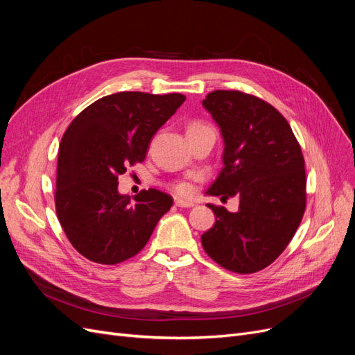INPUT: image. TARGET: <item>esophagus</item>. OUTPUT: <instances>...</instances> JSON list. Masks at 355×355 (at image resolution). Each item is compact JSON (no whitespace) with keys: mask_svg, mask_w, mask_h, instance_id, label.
Masks as SVG:
<instances>
[{"mask_svg":"<svg viewBox=\"0 0 355 355\" xmlns=\"http://www.w3.org/2000/svg\"><path fill=\"white\" fill-rule=\"evenodd\" d=\"M175 204H176L178 207H194V202L187 201V200H182V198H176Z\"/></svg>","mask_w":355,"mask_h":355,"instance_id":"obj_1","label":"esophagus"}]
</instances>
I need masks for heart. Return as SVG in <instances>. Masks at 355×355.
I'll use <instances>...</instances> for the list:
<instances>
[{
    "label": "heart",
    "mask_w": 355,
    "mask_h": 355,
    "mask_svg": "<svg viewBox=\"0 0 355 355\" xmlns=\"http://www.w3.org/2000/svg\"><path fill=\"white\" fill-rule=\"evenodd\" d=\"M201 127H209V125L197 121V123H192L188 127V130H196V128H201ZM171 188H173L179 196H191L192 194V187L189 184H187V182H178V184H175Z\"/></svg>",
    "instance_id": "obj_1"
}]
</instances>
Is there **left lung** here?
<instances>
[{
  "label": "left lung",
  "instance_id": "8db88e82",
  "mask_svg": "<svg viewBox=\"0 0 355 355\" xmlns=\"http://www.w3.org/2000/svg\"><path fill=\"white\" fill-rule=\"evenodd\" d=\"M223 136V168L209 196H239V211L207 204L216 222L201 235L211 259L253 274L280 256L306 207L305 159L286 118L272 105L239 90H214L202 101Z\"/></svg>",
  "mask_w": 355,
  "mask_h": 355
}]
</instances>
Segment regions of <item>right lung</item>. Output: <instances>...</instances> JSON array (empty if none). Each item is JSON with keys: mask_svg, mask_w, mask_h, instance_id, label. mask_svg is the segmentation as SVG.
I'll return each instance as SVG.
<instances>
[{"mask_svg": "<svg viewBox=\"0 0 355 355\" xmlns=\"http://www.w3.org/2000/svg\"><path fill=\"white\" fill-rule=\"evenodd\" d=\"M180 93L120 92L83 110L59 146L55 204L73 249L89 261L115 265L141 252L173 204L148 189L118 194V176L142 163L149 142L185 102Z\"/></svg>", "mask_w": 355, "mask_h": 355, "instance_id": "right-lung-1", "label": "right lung"}]
</instances>
